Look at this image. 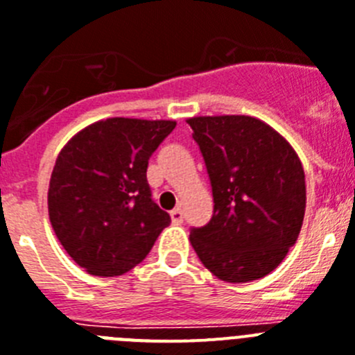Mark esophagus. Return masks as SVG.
I'll list each match as a JSON object with an SVG mask.
<instances>
[{
  "instance_id": "obj_1",
  "label": "esophagus",
  "mask_w": 355,
  "mask_h": 355,
  "mask_svg": "<svg viewBox=\"0 0 355 355\" xmlns=\"http://www.w3.org/2000/svg\"><path fill=\"white\" fill-rule=\"evenodd\" d=\"M171 221H173V223H182V221H184V212H182L180 207L171 211Z\"/></svg>"
}]
</instances>
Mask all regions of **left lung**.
<instances>
[{
  "label": "left lung",
  "instance_id": "obj_1",
  "mask_svg": "<svg viewBox=\"0 0 355 355\" xmlns=\"http://www.w3.org/2000/svg\"><path fill=\"white\" fill-rule=\"evenodd\" d=\"M207 168L214 211L191 229V245L225 282L275 270L297 243L306 212V175L288 141L250 116L189 119Z\"/></svg>",
  "mask_w": 355,
  "mask_h": 355
}]
</instances>
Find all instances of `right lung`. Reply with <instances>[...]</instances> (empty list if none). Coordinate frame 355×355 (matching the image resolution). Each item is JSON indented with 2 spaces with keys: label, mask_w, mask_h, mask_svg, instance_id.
<instances>
[{
  "label": "right lung",
  "mask_w": 355,
  "mask_h": 355,
  "mask_svg": "<svg viewBox=\"0 0 355 355\" xmlns=\"http://www.w3.org/2000/svg\"><path fill=\"white\" fill-rule=\"evenodd\" d=\"M175 121L112 118L76 134L55 162L49 221L60 245L91 275H123L171 223L153 202L148 160Z\"/></svg>",
  "instance_id": "add662e5"
}]
</instances>
